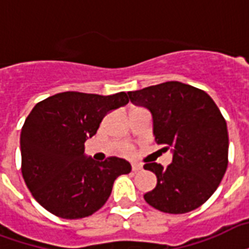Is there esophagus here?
Wrapping results in <instances>:
<instances>
[{"label":"esophagus","mask_w":249,"mask_h":249,"mask_svg":"<svg viewBox=\"0 0 249 249\" xmlns=\"http://www.w3.org/2000/svg\"><path fill=\"white\" fill-rule=\"evenodd\" d=\"M142 170L141 164H138V163H133L132 164V171L133 172H137V171Z\"/></svg>","instance_id":"34e87169"}]
</instances>
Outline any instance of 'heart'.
I'll use <instances>...</instances> for the list:
<instances>
[{
	"label": "heart",
	"instance_id": "b5f03b06",
	"mask_svg": "<svg viewBox=\"0 0 249 249\" xmlns=\"http://www.w3.org/2000/svg\"><path fill=\"white\" fill-rule=\"evenodd\" d=\"M121 151H123V154H130L132 153V147L130 146H124Z\"/></svg>",
	"mask_w": 249,
	"mask_h": 249
}]
</instances>
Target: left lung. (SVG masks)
<instances>
[{"label":"left lung","mask_w":249,"mask_h":249,"mask_svg":"<svg viewBox=\"0 0 249 249\" xmlns=\"http://www.w3.org/2000/svg\"><path fill=\"white\" fill-rule=\"evenodd\" d=\"M130 102L153 113L155 141L172 151V163H146L157 187L145 201L163 213L184 214L206 202L229 164V133L225 117L205 91L170 81L129 91Z\"/></svg>","instance_id":"obj_1"}]
</instances>
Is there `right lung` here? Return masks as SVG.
<instances>
[{"mask_svg":"<svg viewBox=\"0 0 249 249\" xmlns=\"http://www.w3.org/2000/svg\"><path fill=\"white\" fill-rule=\"evenodd\" d=\"M128 103L124 91L107 96L66 91L32 108L20 132L22 175L49 213L64 219L89 217L107 202L117 176L130 172L125 159L96 162L85 155V141L103 117Z\"/></svg>","mask_w":249,"mask_h":249,"instance_id":"right-lung-1","label":"right lung"}]
</instances>
